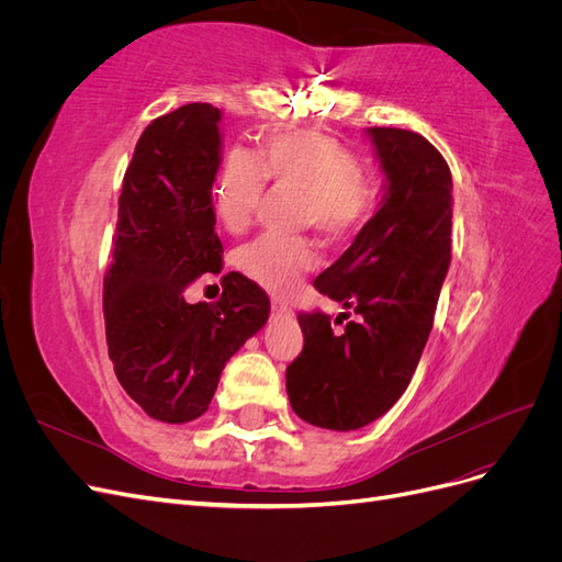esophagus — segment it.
<instances>
[{"label": "esophagus", "instance_id": "1", "mask_svg": "<svg viewBox=\"0 0 562 562\" xmlns=\"http://www.w3.org/2000/svg\"><path fill=\"white\" fill-rule=\"evenodd\" d=\"M271 310H274V314L277 316H283V318H288V316H293V310L291 307H288V304L285 302H281V300H271Z\"/></svg>", "mask_w": 562, "mask_h": 562}]
</instances>
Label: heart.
I'll list each match as a JSON object with an SVG mask.
<instances>
[{"instance_id": "heart-1", "label": "heart", "mask_w": 562, "mask_h": 562, "mask_svg": "<svg viewBox=\"0 0 562 562\" xmlns=\"http://www.w3.org/2000/svg\"><path fill=\"white\" fill-rule=\"evenodd\" d=\"M269 178L307 192L304 220L326 236L351 234L375 206V187L363 176V161L351 147L326 133L297 131L269 138L262 157L239 145L227 151L215 180L220 223L229 232L244 229ZM312 265L307 241L279 234H260L236 250V267L274 293H291Z\"/></svg>"}]
</instances>
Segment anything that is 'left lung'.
I'll return each instance as SVG.
<instances>
[{
    "label": "left lung",
    "instance_id": "left-lung-1",
    "mask_svg": "<svg viewBox=\"0 0 562 562\" xmlns=\"http://www.w3.org/2000/svg\"><path fill=\"white\" fill-rule=\"evenodd\" d=\"M366 133L386 178L384 196L342 258L314 281L356 321L333 333L328 314L300 312L304 347L285 368L295 415L333 431L361 429L403 396L429 339L452 250V176L443 155L413 131Z\"/></svg>",
    "mask_w": 562,
    "mask_h": 562
}]
</instances>
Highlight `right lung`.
<instances>
[{"label": "right lung", "instance_id": "add662e5", "mask_svg": "<svg viewBox=\"0 0 562 562\" xmlns=\"http://www.w3.org/2000/svg\"><path fill=\"white\" fill-rule=\"evenodd\" d=\"M220 110L190 103L151 122L126 168L103 281L108 351L116 380L159 422L209 411L220 372L269 318V297L239 271L215 304L184 300L201 274H220L213 182Z\"/></svg>", "mask_w": 562, "mask_h": 562}]
</instances>
